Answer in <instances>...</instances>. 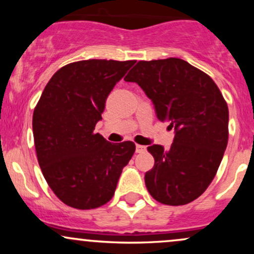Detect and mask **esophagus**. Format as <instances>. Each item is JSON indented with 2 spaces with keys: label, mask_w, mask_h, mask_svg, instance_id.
<instances>
[{
  "label": "esophagus",
  "mask_w": 254,
  "mask_h": 254,
  "mask_svg": "<svg viewBox=\"0 0 254 254\" xmlns=\"http://www.w3.org/2000/svg\"><path fill=\"white\" fill-rule=\"evenodd\" d=\"M144 151H145L144 145H139V144L136 145V153H144Z\"/></svg>",
  "instance_id": "1"
}]
</instances>
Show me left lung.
<instances>
[{
	"label": "left lung",
	"instance_id": "1",
	"mask_svg": "<svg viewBox=\"0 0 254 254\" xmlns=\"http://www.w3.org/2000/svg\"><path fill=\"white\" fill-rule=\"evenodd\" d=\"M143 89L160 122L174 129L170 149L148 147L155 164L144 176L154 199L184 205L208 189L228 143V106L212 78L180 58L141 61L124 77Z\"/></svg>",
	"mask_w": 254,
	"mask_h": 254
}]
</instances>
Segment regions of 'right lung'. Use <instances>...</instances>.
I'll return each instance as SVG.
<instances>
[{"label": "right lung", "instance_id": "right-lung-1", "mask_svg": "<svg viewBox=\"0 0 254 254\" xmlns=\"http://www.w3.org/2000/svg\"><path fill=\"white\" fill-rule=\"evenodd\" d=\"M135 61L87 60L50 78L33 112L38 162L54 193L71 208L94 209L115 194L135 143H111L95 124L116 83Z\"/></svg>", "mask_w": 254, "mask_h": 254}]
</instances>
